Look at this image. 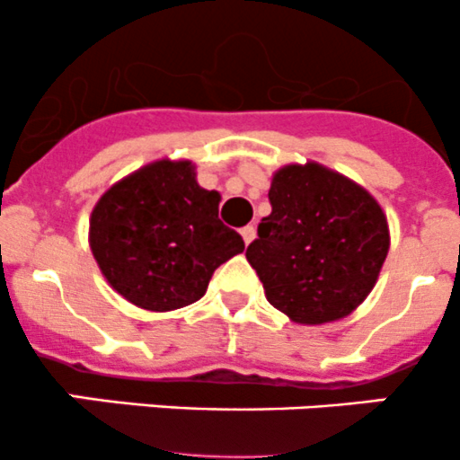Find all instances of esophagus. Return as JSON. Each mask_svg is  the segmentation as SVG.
I'll return each mask as SVG.
<instances>
[{
  "label": "esophagus",
  "instance_id": "esophagus-1",
  "mask_svg": "<svg viewBox=\"0 0 460 460\" xmlns=\"http://www.w3.org/2000/svg\"><path fill=\"white\" fill-rule=\"evenodd\" d=\"M240 234H243L244 244H252V243H253V238H256V226H253V225L244 226V229L240 231Z\"/></svg>",
  "mask_w": 460,
  "mask_h": 460
}]
</instances>
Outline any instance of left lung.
<instances>
[{"label": "left lung", "instance_id": "obj_1", "mask_svg": "<svg viewBox=\"0 0 460 460\" xmlns=\"http://www.w3.org/2000/svg\"><path fill=\"white\" fill-rule=\"evenodd\" d=\"M271 213L247 247L264 296L298 324L349 316L369 291L389 252V226L367 189L318 162L278 169Z\"/></svg>", "mask_w": 460, "mask_h": 460}]
</instances>
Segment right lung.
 Wrapping results in <instances>:
<instances>
[{
  "label": "right lung",
  "instance_id": "obj_1",
  "mask_svg": "<svg viewBox=\"0 0 460 460\" xmlns=\"http://www.w3.org/2000/svg\"><path fill=\"white\" fill-rule=\"evenodd\" d=\"M220 193L196 180L191 160H155L102 193L88 244L102 276L146 312L196 303L213 271L244 252L240 234L217 217Z\"/></svg>",
  "mask_w": 460,
  "mask_h": 460
}]
</instances>
